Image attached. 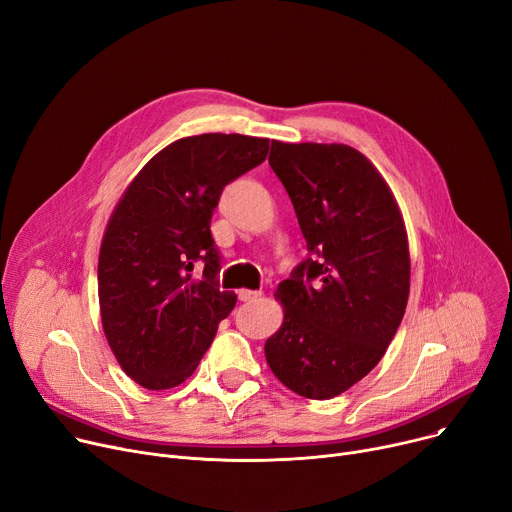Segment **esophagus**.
Here are the masks:
<instances>
[{"mask_svg": "<svg viewBox=\"0 0 512 512\" xmlns=\"http://www.w3.org/2000/svg\"><path fill=\"white\" fill-rule=\"evenodd\" d=\"M262 295V291H252V289H239L237 297L242 299V302H252V299H258Z\"/></svg>", "mask_w": 512, "mask_h": 512, "instance_id": "1", "label": "esophagus"}]
</instances>
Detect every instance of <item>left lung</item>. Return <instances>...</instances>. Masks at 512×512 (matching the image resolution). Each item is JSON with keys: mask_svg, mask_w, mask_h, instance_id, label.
Masks as SVG:
<instances>
[{"mask_svg": "<svg viewBox=\"0 0 512 512\" xmlns=\"http://www.w3.org/2000/svg\"><path fill=\"white\" fill-rule=\"evenodd\" d=\"M268 163L312 258L275 291L283 324L264 343L266 364L293 393L333 399L376 368L403 320L405 221L380 171L347 144L273 140Z\"/></svg>", "mask_w": 512, "mask_h": 512, "instance_id": "8db88e82", "label": "left lung"}]
</instances>
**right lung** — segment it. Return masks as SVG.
Returning <instances> with one entry per match:
<instances>
[{
	"label": "right lung",
	"mask_w": 512,
	"mask_h": 512,
	"mask_svg": "<svg viewBox=\"0 0 512 512\" xmlns=\"http://www.w3.org/2000/svg\"><path fill=\"white\" fill-rule=\"evenodd\" d=\"M268 138L200 134L150 159L117 200L99 252V308L122 370L148 390L194 374L237 295L221 291L210 217L223 188L260 165ZM205 262L203 277L191 275Z\"/></svg>",
	"instance_id": "add662e5"
}]
</instances>
